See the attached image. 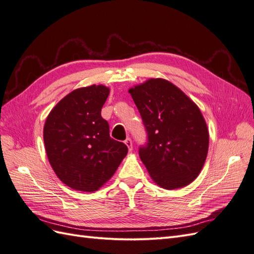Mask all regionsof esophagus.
<instances>
[{"label":"esophagus","instance_id":"esophagus-1","mask_svg":"<svg viewBox=\"0 0 254 254\" xmlns=\"http://www.w3.org/2000/svg\"><path fill=\"white\" fill-rule=\"evenodd\" d=\"M125 144L128 147L129 151H131L132 150V141H131V139H130V137H127V139L125 140Z\"/></svg>","mask_w":254,"mask_h":254}]
</instances>
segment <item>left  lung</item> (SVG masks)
<instances>
[{"instance_id": "obj_1", "label": "left lung", "mask_w": 254, "mask_h": 254, "mask_svg": "<svg viewBox=\"0 0 254 254\" xmlns=\"http://www.w3.org/2000/svg\"><path fill=\"white\" fill-rule=\"evenodd\" d=\"M129 92L147 134L139 156L150 177L166 190L188 186L200 173L209 148L200 110L165 79H149Z\"/></svg>"}]
</instances>
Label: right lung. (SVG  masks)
Instances as JSON below:
<instances>
[{"label":"right lung","instance_id":"right-lung-1","mask_svg":"<svg viewBox=\"0 0 254 254\" xmlns=\"http://www.w3.org/2000/svg\"><path fill=\"white\" fill-rule=\"evenodd\" d=\"M109 89L102 84L74 90L45 121L43 139L50 163L67 187L94 191L108 181L128 152L112 139L102 108Z\"/></svg>","mask_w":254,"mask_h":254}]
</instances>
